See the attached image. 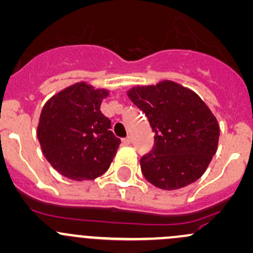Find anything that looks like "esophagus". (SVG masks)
I'll return each mask as SVG.
<instances>
[{"label":"esophagus","mask_w":253,"mask_h":253,"mask_svg":"<svg viewBox=\"0 0 253 253\" xmlns=\"http://www.w3.org/2000/svg\"><path fill=\"white\" fill-rule=\"evenodd\" d=\"M122 143H124L125 145H129L132 143V138L131 137H127V138H125L124 140H122Z\"/></svg>","instance_id":"esophagus-1"}]
</instances>
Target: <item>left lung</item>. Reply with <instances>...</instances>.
<instances>
[{
	"label": "left lung",
	"instance_id": "left-lung-1",
	"mask_svg": "<svg viewBox=\"0 0 253 253\" xmlns=\"http://www.w3.org/2000/svg\"><path fill=\"white\" fill-rule=\"evenodd\" d=\"M127 95L155 132L154 148L140 159L145 179L164 190L180 189L198 180L219 139V125L206 103L169 80L132 87Z\"/></svg>",
	"mask_w": 253,
	"mask_h": 253
}]
</instances>
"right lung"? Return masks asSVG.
<instances>
[{
  "label": "right lung",
  "mask_w": 253,
  "mask_h": 253,
  "mask_svg": "<svg viewBox=\"0 0 253 253\" xmlns=\"http://www.w3.org/2000/svg\"><path fill=\"white\" fill-rule=\"evenodd\" d=\"M105 88L78 82L55 93L40 115L37 138L55 171L73 180H91L110 167L121 140L100 111Z\"/></svg>",
  "instance_id": "right-lung-1"
}]
</instances>
